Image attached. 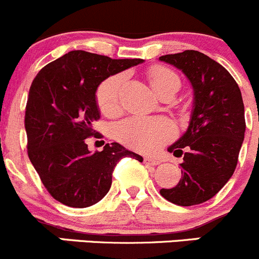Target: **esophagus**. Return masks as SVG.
Masks as SVG:
<instances>
[{"label":"esophagus","mask_w":259,"mask_h":259,"mask_svg":"<svg viewBox=\"0 0 259 259\" xmlns=\"http://www.w3.org/2000/svg\"><path fill=\"white\" fill-rule=\"evenodd\" d=\"M144 160H145L146 164H149V165H159V164L161 163V161L159 160V159L151 158V156H150V158H149V156H148V158H145Z\"/></svg>","instance_id":"34e87169"}]
</instances>
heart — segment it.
Wrapping results in <instances>:
<instances>
[{"mask_svg": "<svg viewBox=\"0 0 259 259\" xmlns=\"http://www.w3.org/2000/svg\"><path fill=\"white\" fill-rule=\"evenodd\" d=\"M149 83L156 95L166 90H177L180 80L176 72L168 67L156 65L149 69ZM122 85L121 75H113L99 85L96 91V103L101 113L114 116L120 109V90ZM176 127L165 117L132 116L122 120L115 129V137L122 145L138 151H153L170 140Z\"/></svg>", "mask_w": 259, "mask_h": 259, "instance_id": "obj_1", "label": "heart"}]
</instances>
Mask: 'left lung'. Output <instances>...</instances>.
Returning a JSON list of instances; mask_svg holds the SVG:
<instances>
[{"mask_svg":"<svg viewBox=\"0 0 259 259\" xmlns=\"http://www.w3.org/2000/svg\"><path fill=\"white\" fill-rule=\"evenodd\" d=\"M160 61L182 70L193 88V111L189 126L168 148L183 155L182 179L161 197L189 207L213 198L231 179L244 139V105L238 83L209 56L194 50L164 55Z\"/></svg>","mask_w":259,"mask_h":259,"instance_id":"8db88e82","label":"left lung"}]
</instances>
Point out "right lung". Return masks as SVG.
<instances>
[{"instance_id": "add662e5", "label": "right lung", "mask_w": 259, "mask_h": 259, "mask_svg": "<svg viewBox=\"0 0 259 259\" xmlns=\"http://www.w3.org/2000/svg\"><path fill=\"white\" fill-rule=\"evenodd\" d=\"M142 59L114 60L75 50L38 71L28 91L25 113L27 154L48 192L62 204L86 208L109 192L120 159L143 158L119 143L91 153L85 139L99 134L96 90L104 80Z\"/></svg>"}]
</instances>
